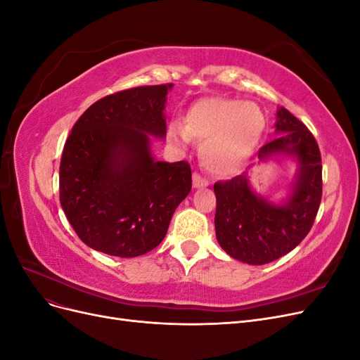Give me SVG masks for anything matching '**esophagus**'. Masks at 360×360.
I'll use <instances>...</instances> for the list:
<instances>
[{"instance_id": "esophagus-1", "label": "esophagus", "mask_w": 360, "mask_h": 360, "mask_svg": "<svg viewBox=\"0 0 360 360\" xmlns=\"http://www.w3.org/2000/svg\"><path fill=\"white\" fill-rule=\"evenodd\" d=\"M192 184H193L195 189H202V188L209 186V180H205L204 177L200 176V174L195 172L192 176Z\"/></svg>"}]
</instances>
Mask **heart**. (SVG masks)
I'll list each match as a JSON object with an SVG mask.
<instances>
[{
    "label": "heart",
    "mask_w": 360,
    "mask_h": 360,
    "mask_svg": "<svg viewBox=\"0 0 360 360\" xmlns=\"http://www.w3.org/2000/svg\"><path fill=\"white\" fill-rule=\"evenodd\" d=\"M266 130V117L254 102L230 97H204L189 106L183 124L168 126V139L186 147L191 138L202 141L200 158L214 176H234L254 156Z\"/></svg>",
    "instance_id": "obj_1"
}]
</instances>
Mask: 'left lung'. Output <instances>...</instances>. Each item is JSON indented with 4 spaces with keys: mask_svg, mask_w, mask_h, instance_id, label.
Masks as SVG:
<instances>
[{
    "mask_svg": "<svg viewBox=\"0 0 360 360\" xmlns=\"http://www.w3.org/2000/svg\"><path fill=\"white\" fill-rule=\"evenodd\" d=\"M275 138L258 151V163L290 160L296 172L282 198L258 193L250 172L214 183L217 243L234 259L267 264L288 254L309 233L321 201V156L300 120L278 108Z\"/></svg>",
    "mask_w": 360,
    "mask_h": 360,
    "instance_id": "1",
    "label": "left lung"
}]
</instances>
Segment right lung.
Wrapping results in <instances>:
<instances>
[{
	"mask_svg": "<svg viewBox=\"0 0 360 360\" xmlns=\"http://www.w3.org/2000/svg\"><path fill=\"white\" fill-rule=\"evenodd\" d=\"M172 84L129 89L93 103L64 144L60 202L81 240L134 258L155 249L192 189L188 162L156 160L151 138L167 135Z\"/></svg>",
	"mask_w": 360,
	"mask_h": 360,
	"instance_id": "1",
	"label": "right lung"
}]
</instances>
